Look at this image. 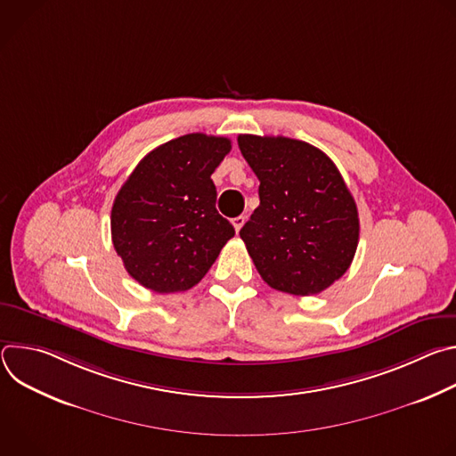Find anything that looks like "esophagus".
<instances>
[{
  "label": "esophagus",
  "instance_id": "34e87169",
  "mask_svg": "<svg viewBox=\"0 0 456 456\" xmlns=\"http://www.w3.org/2000/svg\"><path fill=\"white\" fill-rule=\"evenodd\" d=\"M243 224H245V216H236V218H232V225H234V231H236V232H240V229L243 227Z\"/></svg>",
  "mask_w": 456,
  "mask_h": 456
}]
</instances>
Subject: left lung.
Wrapping results in <instances>:
<instances>
[{"mask_svg":"<svg viewBox=\"0 0 456 456\" xmlns=\"http://www.w3.org/2000/svg\"><path fill=\"white\" fill-rule=\"evenodd\" d=\"M259 180V206L240 236L264 281L312 296L350 267L359 243L357 206L336 164L308 142L240 135Z\"/></svg>","mask_w":456,"mask_h":456,"instance_id":"8db88e82","label":"left lung"}]
</instances>
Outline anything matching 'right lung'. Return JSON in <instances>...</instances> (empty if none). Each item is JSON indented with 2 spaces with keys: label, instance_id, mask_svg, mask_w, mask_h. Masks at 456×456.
<instances>
[{
  "label": "right lung",
  "instance_id": "1",
  "mask_svg": "<svg viewBox=\"0 0 456 456\" xmlns=\"http://www.w3.org/2000/svg\"><path fill=\"white\" fill-rule=\"evenodd\" d=\"M229 151L225 137L189 134L150 151L122 183L111 208V241L142 287L189 290L234 236L216 211L211 180Z\"/></svg>",
  "mask_w": 456,
  "mask_h": 456
}]
</instances>
